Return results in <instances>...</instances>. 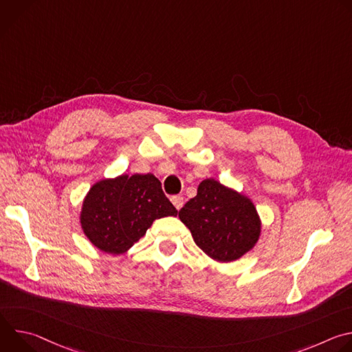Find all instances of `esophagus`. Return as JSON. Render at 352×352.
<instances>
[{
  "label": "esophagus",
  "instance_id": "34e87169",
  "mask_svg": "<svg viewBox=\"0 0 352 352\" xmlns=\"http://www.w3.org/2000/svg\"><path fill=\"white\" fill-rule=\"evenodd\" d=\"M171 202H173V205L175 206V209L179 210V209L184 206V197H182L181 195H175V196L171 197Z\"/></svg>",
  "mask_w": 352,
  "mask_h": 352
}]
</instances>
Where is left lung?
Returning <instances> with one entry per match:
<instances>
[{"label": "left lung", "instance_id": "8db88e82", "mask_svg": "<svg viewBox=\"0 0 352 352\" xmlns=\"http://www.w3.org/2000/svg\"><path fill=\"white\" fill-rule=\"evenodd\" d=\"M195 243L219 263L238 261L258 243L261 216L249 196L206 178L178 213Z\"/></svg>", "mask_w": 352, "mask_h": 352}]
</instances>
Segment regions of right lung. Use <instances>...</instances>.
I'll use <instances>...</instances> for the list:
<instances>
[{
    "mask_svg": "<svg viewBox=\"0 0 352 352\" xmlns=\"http://www.w3.org/2000/svg\"><path fill=\"white\" fill-rule=\"evenodd\" d=\"M177 213L155 174H121L90 186L79 223L98 250L117 256L128 252L155 220Z\"/></svg>",
    "mask_w": 352,
    "mask_h": 352,
    "instance_id": "1",
    "label": "right lung"
}]
</instances>
